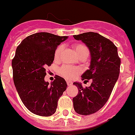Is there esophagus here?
<instances>
[{"label":"esophagus","instance_id":"esophagus-1","mask_svg":"<svg viewBox=\"0 0 135 135\" xmlns=\"http://www.w3.org/2000/svg\"><path fill=\"white\" fill-rule=\"evenodd\" d=\"M67 85L69 86H71V85H72V82H71V81H67Z\"/></svg>","mask_w":135,"mask_h":135}]
</instances>
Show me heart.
Wrapping results in <instances>:
<instances>
[{"mask_svg": "<svg viewBox=\"0 0 135 135\" xmlns=\"http://www.w3.org/2000/svg\"><path fill=\"white\" fill-rule=\"evenodd\" d=\"M63 48L64 47L62 45H60L57 47V49H56L55 53H54L55 59H59L60 57ZM74 49L79 58H81V57L87 58L89 55V50H88V47L84 44H76V45H74ZM80 71H81V70L79 69V68L73 67V66L68 65H64L61 66L59 69L60 75L67 79H74L77 76V74L80 73Z\"/></svg>", "mask_w": 135, "mask_h": 135, "instance_id": "1", "label": "heart"}]
</instances>
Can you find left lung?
<instances>
[{"label":"left lung","mask_w":135,"mask_h":135,"mask_svg":"<svg viewBox=\"0 0 135 135\" xmlns=\"http://www.w3.org/2000/svg\"><path fill=\"white\" fill-rule=\"evenodd\" d=\"M74 37L83 42L90 51V66L81 79H92V83L84 88L81 83L74 82L79 93L73 98L74 110L88 115L99 110L108 101L119 76L120 59L115 45L98 33L89 32Z\"/></svg>","instance_id":"8db88e82"}]
</instances>
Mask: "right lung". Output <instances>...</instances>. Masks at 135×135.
Here are the masks:
<instances>
[{
	"label": "right lung",
	"mask_w": 135,
	"mask_h": 135,
	"mask_svg": "<svg viewBox=\"0 0 135 135\" xmlns=\"http://www.w3.org/2000/svg\"><path fill=\"white\" fill-rule=\"evenodd\" d=\"M67 37L38 32L27 37L16 49L12 61L14 84L25 106L35 115H52L67 88L59 76L51 84L45 81V68L53 63L56 48Z\"/></svg>",
	"instance_id": "right-lung-1"
}]
</instances>
